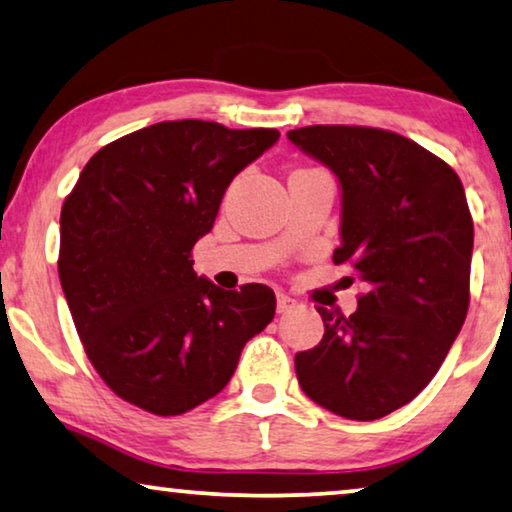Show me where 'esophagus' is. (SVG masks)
<instances>
[{
    "label": "esophagus",
    "instance_id": "obj_1",
    "mask_svg": "<svg viewBox=\"0 0 512 512\" xmlns=\"http://www.w3.org/2000/svg\"><path fill=\"white\" fill-rule=\"evenodd\" d=\"M276 301H278V312H289L292 308H296V301L292 299V296H287L282 292L276 294Z\"/></svg>",
    "mask_w": 512,
    "mask_h": 512
}]
</instances>
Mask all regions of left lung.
I'll list each match as a JSON object with an SVG mask.
<instances>
[{
  "instance_id": "1",
  "label": "left lung",
  "mask_w": 512,
  "mask_h": 512,
  "mask_svg": "<svg viewBox=\"0 0 512 512\" xmlns=\"http://www.w3.org/2000/svg\"><path fill=\"white\" fill-rule=\"evenodd\" d=\"M287 137L338 177L333 262L368 285L354 315L319 305L324 338L294 356L296 377L319 407L375 421L430 384L467 317V195L451 165L384 128L305 126Z\"/></svg>"
}]
</instances>
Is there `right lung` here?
Instances as JSON below:
<instances>
[{
	"label": "right lung",
	"mask_w": 512,
	"mask_h": 512,
	"mask_svg": "<svg viewBox=\"0 0 512 512\" xmlns=\"http://www.w3.org/2000/svg\"><path fill=\"white\" fill-rule=\"evenodd\" d=\"M276 128L160 121L105 144L61 207L59 280L98 375L121 400L179 416L218 395L276 315L266 285L225 292L193 271L230 181Z\"/></svg>",
	"instance_id": "right-lung-1"
}]
</instances>
